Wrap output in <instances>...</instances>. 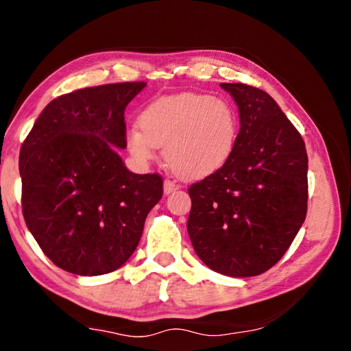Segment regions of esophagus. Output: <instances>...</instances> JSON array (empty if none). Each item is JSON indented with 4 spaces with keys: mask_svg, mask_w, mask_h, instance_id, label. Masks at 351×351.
I'll use <instances>...</instances> for the list:
<instances>
[{
    "mask_svg": "<svg viewBox=\"0 0 351 351\" xmlns=\"http://www.w3.org/2000/svg\"><path fill=\"white\" fill-rule=\"evenodd\" d=\"M178 189H180V186H178L176 182L170 181V180L164 181V193L165 195H170L171 192H175V190H178Z\"/></svg>",
    "mask_w": 351,
    "mask_h": 351,
    "instance_id": "34e87169",
    "label": "esophagus"
}]
</instances>
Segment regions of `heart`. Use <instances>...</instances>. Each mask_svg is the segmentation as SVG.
<instances>
[{"label":"heart","mask_w":351,"mask_h":351,"mask_svg":"<svg viewBox=\"0 0 351 351\" xmlns=\"http://www.w3.org/2000/svg\"><path fill=\"white\" fill-rule=\"evenodd\" d=\"M127 145L141 161H152L154 147L164 148L167 167L182 180L215 173L232 156L239 139V114L228 100L184 93L153 102L142 111Z\"/></svg>","instance_id":"obj_1"}]
</instances>
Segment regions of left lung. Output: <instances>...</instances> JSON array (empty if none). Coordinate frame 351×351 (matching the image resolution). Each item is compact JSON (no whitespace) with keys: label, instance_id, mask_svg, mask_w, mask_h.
I'll return each mask as SVG.
<instances>
[{"label":"left lung","instance_id":"obj_1","mask_svg":"<svg viewBox=\"0 0 351 351\" xmlns=\"http://www.w3.org/2000/svg\"><path fill=\"white\" fill-rule=\"evenodd\" d=\"M221 88L239 106V139L221 169L189 187L187 232L210 269L252 277L283 257L305 221L308 156L268 93L245 83Z\"/></svg>","mask_w":351,"mask_h":351}]
</instances>
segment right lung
<instances>
[{"label":"right lung","mask_w":351,"mask_h":351,"mask_svg":"<svg viewBox=\"0 0 351 351\" xmlns=\"http://www.w3.org/2000/svg\"><path fill=\"white\" fill-rule=\"evenodd\" d=\"M144 82L83 88L57 97L20 152L23 217L45 255L77 276H102L132 257L162 176L132 173L125 112Z\"/></svg>","instance_id":"add662e5"}]
</instances>
